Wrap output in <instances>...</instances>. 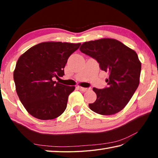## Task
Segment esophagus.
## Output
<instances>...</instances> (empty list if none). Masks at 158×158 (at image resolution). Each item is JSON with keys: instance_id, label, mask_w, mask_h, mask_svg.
<instances>
[{"instance_id": "esophagus-1", "label": "esophagus", "mask_w": 158, "mask_h": 158, "mask_svg": "<svg viewBox=\"0 0 158 158\" xmlns=\"http://www.w3.org/2000/svg\"><path fill=\"white\" fill-rule=\"evenodd\" d=\"M78 89L79 90H81V91H82V92H85V91H87V90H89V89H88V88H84L81 86H78Z\"/></svg>"}]
</instances>
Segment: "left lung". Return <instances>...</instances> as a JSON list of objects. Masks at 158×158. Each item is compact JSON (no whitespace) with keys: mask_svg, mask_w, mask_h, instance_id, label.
Here are the masks:
<instances>
[{"mask_svg":"<svg viewBox=\"0 0 158 158\" xmlns=\"http://www.w3.org/2000/svg\"><path fill=\"white\" fill-rule=\"evenodd\" d=\"M79 49L97 60L102 70L109 73L107 87L93 89L97 99L89 104V108L101 115H113L121 111L139 84L141 64L137 53L111 38L85 42Z\"/></svg>","mask_w":158,"mask_h":158,"instance_id":"obj_1","label":"left lung"}]
</instances>
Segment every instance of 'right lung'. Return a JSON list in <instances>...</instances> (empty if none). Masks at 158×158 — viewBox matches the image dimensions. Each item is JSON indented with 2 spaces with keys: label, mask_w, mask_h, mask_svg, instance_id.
Here are the masks:
<instances>
[{
  "label": "right lung",
  "mask_w": 158,
  "mask_h": 158,
  "mask_svg": "<svg viewBox=\"0 0 158 158\" xmlns=\"http://www.w3.org/2000/svg\"><path fill=\"white\" fill-rule=\"evenodd\" d=\"M81 43L42 42L32 47L17 60L14 71L19 98L29 114L40 120H52L62 114L74 86L53 81L64 74L68 58Z\"/></svg>",
  "instance_id": "1"
}]
</instances>
